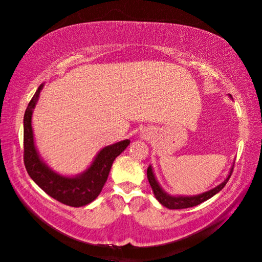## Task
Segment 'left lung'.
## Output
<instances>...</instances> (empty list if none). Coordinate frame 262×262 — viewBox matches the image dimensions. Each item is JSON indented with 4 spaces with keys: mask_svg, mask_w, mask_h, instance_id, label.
Wrapping results in <instances>:
<instances>
[{
    "mask_svg": "<svg viewBox=\"0 0 262 262\" xmlns=\"http://www.w3.org/2000/svg\"><path fill=\"white\" fill-rule=\"evenodd\" d=\"M232 168H234V166H231L230 171H229L227 179H225L223 182H221L220 185L216 186V187L212 189H210V191L200 193V194H196V195H171L169 193H167L162 187H161L159 181H157L155 173H154L152 166L148 167L146 175H148V180H149L150 186H151L152 188L154 195H155V198L159 200V203L162 204L163 206H166L167 209L179 210V209H187V207L199 205V204L206 202L207 199L212 198L214 194H217L218 192L222 191L224 186L227 185L229 179L231 177Z\"/></svg>",
    "mask_w": 262,
    "mask_h": 262,
    "instance_id": "obj_1",
    "label": "left lung"
}]
</instances>
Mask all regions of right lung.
I'll return each mask as SVG.
<instances>
[{
    "label": "right lung",
    "mask_w": 262,
    "mask_h": 262,
    "mask_svg": "<svg viewBox=\"0 0 262 262\" xmlns=\"http://www.w3.org/2000/svg\"><path fill=\"white\" fill-rule=\"evenodd\" d=\"M42 88L44 84L39 85L24 116L25 167L32 180L53 199L73 207L88 205L98 198L108 178L113 161L127 148L130 141L125 139L102 148L96 154L91 166L80 174L69 177L57 173L41 159L34 143L32 114Z\"/></svg>",
    "instance_id": "1"
}]
</instances>
